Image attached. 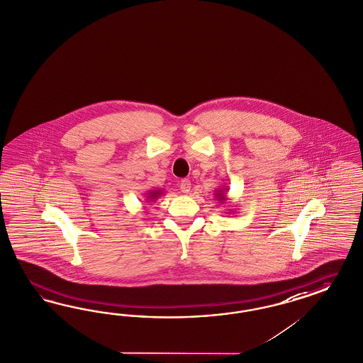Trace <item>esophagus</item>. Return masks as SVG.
<instances>
[{"label":"esophagus","instance_id":"obj_1","mask_svg":"<svg viewBox=\"0 0 363 363\" xmlns=\"http://www.w3.org/2000/svg\"><path fill=\"white\" fill-rule=\"evenodd\" d=\"M190 187H191V184H190V179H182L181 181V184H179V189H181V191L182 193H189L190 191Z\"/></svg>","mask_w":363,"mask_h":363}]
</instances>
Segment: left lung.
Here are the masks:
<instances>
[{
	"instance_id": "left-lung-1",
	"label": "left lung",
	"mask_w": 363,
	"mask_h": 363,
	"mask_svg": "<svg viewBox=\"0 0 363 363\" xmlns=\"http://www.w3.org/2000/svg\"><path fill=\"white\" fill-rule=\"evenodd\" d=\"M226 191H229L228 187H222V189H216V190H214V197L217 198V201H218L220 203H223L225 201H228V196L225 194Z\"/></svg>"
}]
</instances>
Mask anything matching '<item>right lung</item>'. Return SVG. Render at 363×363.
<instances>
[{
	"instance_id": "1",
	"label": "right lung",
	"mask_w": 363,
	"mask_h": 363,
	"mask_svg": "<svg viewBox=\"0 0 363 363\" xmlns=\"http://www.w3.org/2000/svg\"><path fill=\"white\" fill-rule=\"evenodd\" d=\"M161 196H164V190H161V189L149 190V191L146 193V196H145V201H147V202H154V201H157V199L161 197Z\"/></svg>"
}]
</instances>
